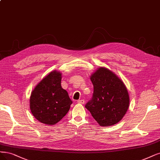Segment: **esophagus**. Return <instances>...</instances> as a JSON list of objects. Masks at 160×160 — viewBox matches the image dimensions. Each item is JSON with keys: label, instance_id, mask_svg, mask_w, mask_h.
Wrapping results in <instances>:
<instances>
[{"label": "esophagus", "instance_id": "esophagus-1", "mask_svg": "<svg viewBox=\"0 0 160 160\" xmlns=\"http://www.w3.org/2000/svg\"><path fill=\"white\" fill-rule=\"evenodd\" d=\"M78 103H80V104H84V103H85V101L82 100V99H81V100L78 101Z\"/></svg>", "mask_w": 160, "mask_h": 160}]
</instances>
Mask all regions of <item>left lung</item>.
Returning a JSON list of instances; mask_svg holds the SVG:
<instances>
[{
	"label": "left lung",
	"mask_w": 160,
	"mask_h": 160,
	"mask_svg": "<svg viewBox=\"0 0 160 160\" xmlns=\"http://www.w3.org/2000/svg\"><path fill=\"white\" fill-rule=\"evenodd\" d=\"M90 79L94 91L85 108L101 126L117 124L129 108L127 88L117 75L106 68H98Z\"/></svg>",
	"instance_id": "8db88e82"
}]
</instances>
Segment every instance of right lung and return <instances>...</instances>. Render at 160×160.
<instances>
[{"label":"right lung","mask_w":160,"mask_h":160,"mask_svg":"<svg viewBox=\"0 0 160 160\" xmlns=\"http://www.w3.org/2000/svg\"><path fill=\"white\" fill-rule=\"evenodd\" d=\"M62 73L54 70L35 87L30 97V108L39 122L54 125L69 111L72 101L68 92L62 87Z\"/></svg>","instance_id":"add662e5"}]
</instances>
